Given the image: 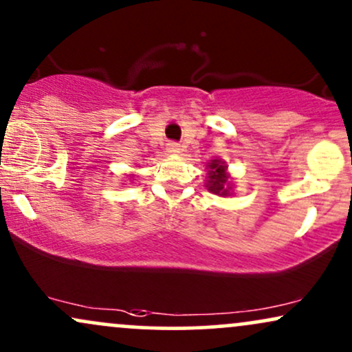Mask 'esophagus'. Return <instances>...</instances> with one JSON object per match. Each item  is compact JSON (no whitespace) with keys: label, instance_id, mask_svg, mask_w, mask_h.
I'll use <instances>...</instances> for the list:
<instances>
[{"label":"esophagus","instance_id":"1","mask_svg":"<svg viewBox=\"0 0 352 352\" xmlns=\"http://www.w3.org/2000/svg\"><path fill=\"white\" fill-rule=\"evenodd\" d=\"M168 153H171V155H176V153H179L181 151V146L177 143H175V142H171V143H168Z\"/></svg>","mask_w":352,"mask_h":352}]
</instances>
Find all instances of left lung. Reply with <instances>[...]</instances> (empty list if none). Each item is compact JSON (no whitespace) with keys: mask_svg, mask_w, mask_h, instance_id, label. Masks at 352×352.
<instances>
[{"mask_svg":"<svg viewBox=\"0 0 352 352\" xmlns=\"http://www.w3.org/2000/svg\"><path fill=\"white\" fill-rule=\"evenodd\" d=\"M208 183H206V188L209 189V192L217 194V196H230V189H232V184H230L229 175H227V166L224 161L221 160H212L208 164Z\"/></svg>","mask_w":352,"mask_h":352,"instance_id":"left-lung-1","label":"left lung"}]
</instances>
